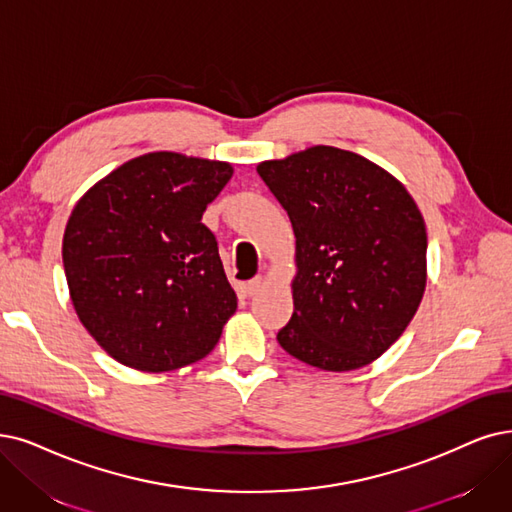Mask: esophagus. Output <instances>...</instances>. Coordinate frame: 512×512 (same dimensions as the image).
Instances as JSON below:
<instances>
[{
    "label": "esophagus",
    "instance_id": "1",
    "mask_svg": "<svg viewBox=\"0 0 512 512\" xmlns=\"http://www.w3.org/2000/svg\"><path fill=\"white\" fill-rule=\"evenodd\" d=\"M262 285H264V277H254L252 281H248V285H245V290H248V294L250 296H254V294H258L260 290H262Z\"/></svg>",
    "mask_w": 512,
    "mask_h": 512
}]
</instances>
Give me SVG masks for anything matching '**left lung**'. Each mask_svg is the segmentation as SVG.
Listing matches in <instances>:
<instances>
[{
  "instance_id": "obj_1",
  "label": "left lung",
  "mask_w": 512,
  "mask_h": 512,
  "mask_svg": "<svg viewBox=\"0 0 512 512\" xmlns=\"http://www.w3.org/2000/svg\"><path fill=\"white\" fill-rule=\"evenodd\" d=\"M292 220L294 315L285 353L325 372L370 365L399 340L426 290V224L403 182L353 151L315 145L260 161Z\"/></svg>"
}]
</instances>
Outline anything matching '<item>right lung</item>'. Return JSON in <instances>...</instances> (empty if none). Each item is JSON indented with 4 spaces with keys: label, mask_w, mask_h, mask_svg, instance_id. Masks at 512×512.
Listing matches in <instances>:
<instances>
[{
    "label": "right lung",
    "mask_w": 512,
    "mask_h": 512,
    "mask_svg": "<svg viewBox=\"0 0 512 512\" xmlns=\"http://www.w3.org/2000/svg\"><path fill=\"white\" fill-rule=\"evenodd\" d=\"M231 176L229 161L155 151L75 203L63 237L69 296L115 361L159 374L212 353L237 296L201 216Z\"/></svg>",
    "instance_id": "1"
}]
</instances>
